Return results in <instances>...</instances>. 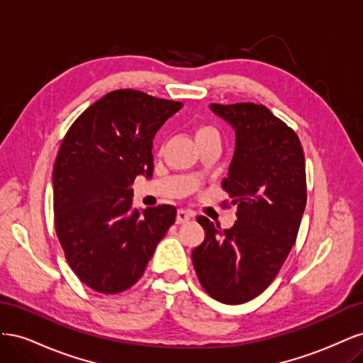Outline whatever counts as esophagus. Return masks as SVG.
Listing matches in <instances>:
<instances>
[{
	"mask_svg": "<svg viewBox=\"0 0 363 363\" xmlns=\"http://www.w3.org/2000/svg\"><path fill=\"white\" fill-rule=\"evenodd\" d=\"M194 216V213L191 211H184V208H179L177 211V224H183V223H188L189 219Z\"/></svg>",
	"mask_w": 363,
	"mask_h": 363,
	"instance_id": "34e87169",
	"label": "esophagus"
}]
</instances>
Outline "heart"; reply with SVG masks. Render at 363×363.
Listing matches in <instances>:
<instances>
[{
    "label": "heart",
    "instance_id": "heart-1",
    "mask_svg": "<svg viewBox=\"0 0 363 363\" xmlns=\"http://www.w3.org/2000/svg\"><path fill=\"white\" fill-rule=\"evenodd\" d=\"M195 136H196V140H199V139L208 138V136H218V131L212 125H200L195 131Z\"/></svg>",
    "mask_w": 363,
    "mask_h": 363
}]
</instances>
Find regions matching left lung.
<instances>
[{
  "label": "left lung",
  "instance_id": "obj_1",
  "mask_svg": "<svg viewBox=\"0 0 363 363\" xmlns=\"http://www.w3.org/2000/svg\"><path fill=\"white\" fill-rule=\"evenodd\" d=\"M236 133L223 189L236 204V223L199 216L206 238L192 263L204 291L225 304L256 298L276 279L295 242L306 207V163L295 131L263 104H211Z\"/></svg>",
  "mask_w": 363,
  "mask_h": 363
}]
</instances>
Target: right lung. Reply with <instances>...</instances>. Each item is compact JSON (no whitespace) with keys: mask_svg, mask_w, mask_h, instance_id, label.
Returning <instances> with one entry per match:
<instances>
[{"mask_svg":"<svg viewBox=\"0 0 363 363\" xmlns=\"http://www.w3.org/2000/svg\"><path fill=\"white\" fill-rule=\"evenodd\" d=\"M182 106L135 89L108 92L62 140L52 171L54 225L71 269L96 292L133 286L175 223L171 204L131 207V184L152 175V139Z\"/></svg>","mask_w":363,"mask_h":363,"instance_id":"right-lung-1","label":"right lung"}]
</instances>
